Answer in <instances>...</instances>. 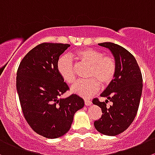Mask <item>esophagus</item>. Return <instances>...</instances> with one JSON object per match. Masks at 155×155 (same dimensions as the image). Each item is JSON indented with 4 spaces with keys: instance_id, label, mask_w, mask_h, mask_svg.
Returning a JSON list of instances; mask_svg holds the SVG:
<instances>
[{
    "instance_id": "esophagus-1",
    "label": "esophagus",
    "mask_w": 155,
    "mask_h": 155,
    "mask_svg": "<svg viewBox=\"0 0 155 155\" xmlns=\"http://www.w3.org/2000/svg\"><path fill=\"white\" fill-rule=\"evenodd\" d=\"M84 104L86 106H91L92 104V102L91 101H89V100H85Z\"/></svg>"
}]
</instances>
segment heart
<instances>
[{
	"mask_svg": "<svg viewBox=\"0 0 155 155\" xmlns=\"http://www.w3.org/2000/svg\"><path fill=\"white\" fill-rule=\"evenodd\" d=\"M75 56L81 61L91 66L87 80L77 81L72 85L71 91L84 98L94 95L99 90V82L102 85H107L113 81L116 70L114 58L110 55L93 48H84L75 53ZM58 73L64 81L71 84L74 81V65L71 58L67 55L61 56L56 63Z\"/></svg>",
	"mask_w": 155,
	"mask_h": 155,
	"instance_id": "1",
	"label": "heart"
}]
</instances>
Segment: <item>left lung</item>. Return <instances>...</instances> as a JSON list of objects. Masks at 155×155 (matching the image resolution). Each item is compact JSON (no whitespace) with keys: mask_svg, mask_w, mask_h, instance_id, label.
Masks as SVG:
<instances>
[{"mask_svg":"<svg viewBox=\"0 0 155 155\" xmlns=\"http://www.w3.org/2000/svg\"><path fill=\"white\" fill-rule=\"evenodd\" d=\"M99 45L111 51L116 64L113 80L101 94L107 97L105 102L94 99L93 104L101 107L102 116L94 122V127L105 135L115 136L129 128L138 112L142 93V76L135 57L128 50L113 42ZM109 99L113 103L106 107Z\"/></svg>","mask_w":155,"mask_h":155,"instance_id":"8db88e82","label":"left lung"}]
</instances>
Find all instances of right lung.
Wrapping results in <instances>:
<instances>
[{
  "label": "right lung",
  "instance_id": "add662e5",
  "mask_svg": "<svg viewBox=\"0 0 155 155\" xmlns=\"http://www.w3.org/2000/svg\"><path fill=\"white\" fill-rule=\"evenodd\" d=\"M70 45L42 43L29 51L17 73V91L24 117L36 133L57 138L67 133L74 113L84 106L76 94L59 98L69 89L56 63Z\"/></svg>",
  "mask_w": 155,
  "mask_h": 155
}]
</instances>
